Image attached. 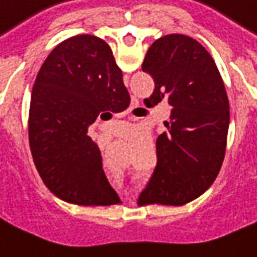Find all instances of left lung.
Wrapping results in <instances>:
<instances>
[{
	"instance_id": "1",
	"label": "left lung",
	"mask_w": 257,
	"mask_h": 257,
	"mask_svg": "<svg viewBox=\"0 0 257 257\" xmlns=\"http://www.w3.org/2000/svg\"><path fill=\"white\" fill-rule=\"evenodd\" d=\"M143 70L155 81L149 105L169 102L172 113L138 203L184 205L210 187L224 159L230 121L224 83L210 54L183 34L156 40Z\"/></svg>"
}]
</instances>
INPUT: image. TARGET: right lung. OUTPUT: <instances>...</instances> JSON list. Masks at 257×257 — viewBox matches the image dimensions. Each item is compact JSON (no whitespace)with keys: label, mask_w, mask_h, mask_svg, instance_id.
<instances>
[{"label":"right lung","mask_w":257,"mask_h":257,"mask_svg":"<svg viewBox=\"0 0 257 257\" xmlns=\"http://www.w3.org/2000/svg\"><path fill=\"white\" fill-rule=\"evenodd\" d=\"M128 99L123 73L101 38H67L48 55L33 87L29 143L40 176L55 195L77 205L119 203L88 125L99 114L121 112Z\"/></svg>","instance_id":"add662e5"}]
</instances>
